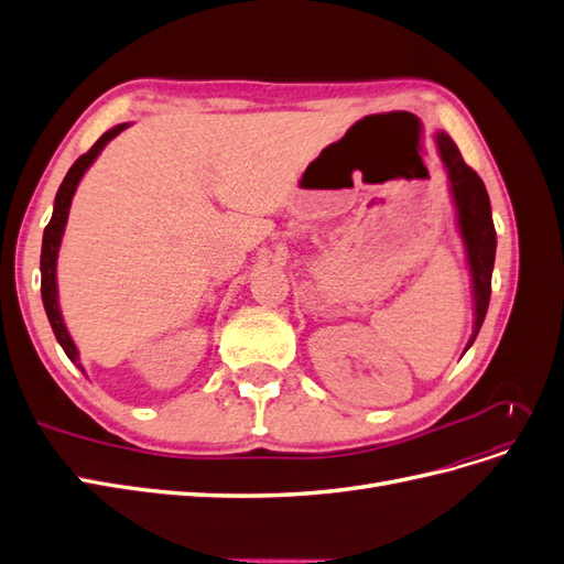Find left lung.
<instances>
[{"instance_id": "1", "label": "left lung", "mask_w": 564, "mask_h": 564, "mask_svg": "<svg viewBox=\"0 0 564 564\" xmlns=\"http://www.w3.org/2000/svg\"><path fill=\"white\" fill-rule=\"evenodd\" d=\"M435 143L440 150L442 164H445L447 176H449V187H452L456 218H458V232L468 253V265H470V278H473L475 322H473V336L466 346L468 350L473 346L477 332H480L489 308L491 270H494V256H497V230H494L489 195L482 178L464 162L458 148L445 131L435 133Z\"/></svg>"}]
</instances>
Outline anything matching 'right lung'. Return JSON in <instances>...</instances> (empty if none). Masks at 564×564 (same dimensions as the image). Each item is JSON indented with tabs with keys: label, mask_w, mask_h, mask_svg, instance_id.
Masks as SVG:
<instances>
[{
	"label": "right lung",
	"mask_w": 564,
	"mask_h": 564,
	"mask_svg": "<svg viewBox=\"0 0 564 564\" xmlns=\"http://www.w3.org/2000/svg\"><path fill=\"white\" fill-rule=\"evenodd\" d=\"M129 124H117L110 131H106L100 139L91 145L89 152H84V155L70 166V172L65 174L56 199H54V216H51L48 226L44 228V240H42V259H40V270H42V301H44V311L46 317L51 322V329H54L56 338L61 348L65 350V355L70 357V360L84 371V367L79 365V352L77 346L73 344L70 334L65 329V322L58 308V286H56V261H58V249H61V240H63V232H65V224H67V212H70V202L73 195L77 191V185L84 176V172L94 164V160L100 155V150H104L117 133H122Z\"/></svg>",
	"instance_id": "add662e5"
}]
</instances>
